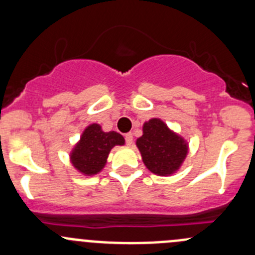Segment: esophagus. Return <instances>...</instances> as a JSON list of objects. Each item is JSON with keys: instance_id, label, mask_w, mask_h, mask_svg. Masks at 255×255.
Returning <instances> with one entry per match:
<instances>
[{"instance_id": "obj_1", "label": "esophagus", "mask_w": 255, "mask_h": 255, "mask_svg": "<svg viewBox=\"0 0 255 255\" xmlns=\"http://www.w3.org/2000/svg\"><path fill=\"white\" fill-rule=\"evenodd\" d=\"M126 143H127V145H132L133 144V134L132 133H127V134H126Z\"/></svg>"}]
</instances>
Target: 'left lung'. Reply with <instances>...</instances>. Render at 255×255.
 Here are the masks:
<instances>
[{"label":"left lung","mask_w":255,"mask_h":255,"mask_svg":"<svg viewBox=\"0 0 255 255\" xmlns=\"http://www.w3.org/2000/svg\"><path fill=\"white\" fill-rule=\"evenodd\" d=\"M144 165L159 176L175 174L189 153V143L160 118L144 122L143 134L135 142Z\"/></svg>","instance_id":"left-lung-1"}]
</instances>
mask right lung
Segmentation results:
<instances>
[{"label":"right lung","instance_id":"1","mask_svg":"<svg viewBox=\"0 0 255 255\" xmlns=\"http://www.w3.org/2000/svg\"><path fill=\"white\" fill-rule=\"evenodd\" d=\"M116 145H125V138L120 133L104 132L101 126L92 123L85 128L80 140L71 149L70 163L82 175L94 176L101 173L110 151Z\"/></svg>","mask_w":255,"mask_h":255}]
</instances>
